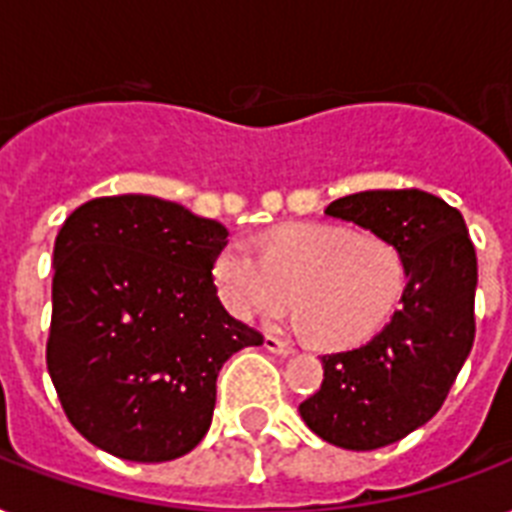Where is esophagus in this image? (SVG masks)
<instances>
[{"label": "esophagus", "mask_w": 512, "mask_h": 512, "mask_svg": "<svg viewBox=\"0 0 512 512\" xmlns=\"http://www.w3.org/2000/svg\"><path fill=\"white\" fill-rule=\"evenodd\" d=\"M265 350H271L276 356H289V353H295V345L287 340H281V337L265 335Z\"/></svg>", "instance_id": "1"}]
</instances>
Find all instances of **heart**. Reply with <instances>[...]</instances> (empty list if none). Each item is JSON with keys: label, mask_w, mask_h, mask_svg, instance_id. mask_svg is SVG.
<instances>
[{"label": "heart", "mask_w": 512, "mask_h": 512, "mask_svg": "<svg viewBox=\"0 0 512 512\" xmlns=\"http://www.w3.org/2000/svg\"><path fill=\"white\" fill-rule=\"evenodd\" d=\"M263 253L231 241L215 257L217 295L241 321L271 319L295 295V327L327 348H348L377 335L406 289V263L393 241L342 225L276 228Z\"/></svg>", "instance_id": "heart-1"}]
</instances>
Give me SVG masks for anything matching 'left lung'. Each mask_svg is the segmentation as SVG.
Masks as SVG:
<instances>
[{
    "mask_svg": "<svg viewBox=\"0 0 512 512\" xmlns=\"http://www.w3.org/2000/svg\"><path fill=\"white\" fill-rule=\"evenodd\" d=\"M393 241L406 263L401 308L366 345L321 356L324 382L300 404L327 444L369 452L422 428L449 396L476 337L478 263L465 220L433 193L361 191L324 209Z\"/></svg>",
    "mask_w": 512,
    "mask_h": 512,
    "instance_id": "obj_1",
    "label": "left lung"
}]
</instances>
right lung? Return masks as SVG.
I'll list each match as a JSON object with an SVG mask.
<instances>
[{
	"label": "right lung",
	"mask_w": 512,
	"mask_h": 512,
	"mask_svg": "<svg viewBox=\"0 0 512 512\" xmlns=\"http://www.w3.org/2000/svg\"><path fill=\"white\" fill-rule=\"evenodd\" d=\"M217 220L175 201L100 196L66 217L52 252L47 372L68 422L130 462L177 460L215 412L217 374L263 345L217 297Z\"/></svg>",
	"instance_id": "add662e5"
}]
</instances>
